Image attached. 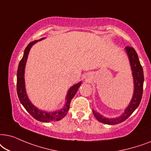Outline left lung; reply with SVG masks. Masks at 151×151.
<instances>
[{"instance_id":"obj_1","label":"left lung","mask_w":151,"mask_h":151,"mask_svg":"<svg viewBox=\"0 0 151 151\" xmlns=\"http://www.w3.org/2000/svg\"><path fill=\"white\" fill-rule=\"evenodd\" d=\"M126 51L129 58V61L131 66V70L132 72L134 81V93L131 101L129 105L126 108L125 111L121 116L113 119L104 117L99 113L94 111L93 110V114L96 119L101 123L109 124V125H114L122 123L126 119H127L131 115L137 108L139 105L142 98L143 94V85H144V72L139 60L138 55L133 47L127 46L126 47Z\"/></svg>"}]
</instances>
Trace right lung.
Listing matches in <instances>:
<instances>
[{
    "label": "right lung",
    "instance_id": "right-lung-1",
    "mask_svg": "<svg viewBox=\"0 0 151 151\" xmlns=\"http://www.w3.org/2000/svg\"><path fill=\"white\" fill-rule=\"evenodd\" d=\"M45 39L42 38L39 40L34 41L28 44V45L26 47L24 51L23 57L20 61L17 70V94L19 99L23 106V107L25 108L26 110L31 114V115L35 118V119L38 120L39 122H50L54 121H59L62 118H63L66 114H67L68 110H69L70 104L71 102V100L75 94L77 93L78 89L81 86L82 82L72 86L71 88L68 90L67 96H66V102L64 107L61 110H57L54 112H46L43 110H39L37 108H36L35 106L31 103L28 99L27 94H26L25 90V78H24V74H25V68L26 61H27L28 55H29V50L32 47V45H35L38 41H41Z\"/></svg>",
    "mask_w": 151,
    "mask_h": 151
}]
</instances>
